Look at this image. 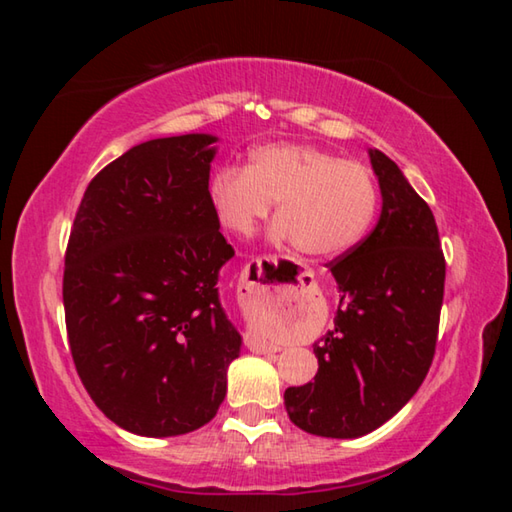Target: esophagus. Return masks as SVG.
<instances>
[{
	"label": "esophagus",
	"mask_w": 512,
	"mask_h": 512,
	"mask_svg": "<svg viewBox=\"0 0 512 512\" xmlns=\"http://www.w3.org/2000/svg\"><path fill=\"white\" fill-rule=\"evenodd\" d=\"M271 264H275V257H255V259H250L244 268V273H241L239 289H244L246 296L250 300H255L257 305H262V307L273 305V302L277 300V291H280V284H275L273 277L266 273V268ZM244 341H246V348L250 352H275L277 350L273 343H266L255 334H246Z\"/></svg>",
	"instance_id": "34e87169"
}]
</instances>
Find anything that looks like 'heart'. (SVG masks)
<instances>
[{"label": "heart", "instance_id": "heart-1", "mask_svg": "<svg viewBox=\"0 0 512 512\" xmlns=\"http://www.w3.org/2000/svg\"><path fill=\"white\" fill-rule=\"evenodd\" d=\"M216 216L235 235H250L277 203V235L300 253L332 257L366 235L377 210V183L366 164L311 144H266L248 167L223 164L210 180Z\"/></svg>", "mask_w": 512, "mask_h": 512}]
</instances>
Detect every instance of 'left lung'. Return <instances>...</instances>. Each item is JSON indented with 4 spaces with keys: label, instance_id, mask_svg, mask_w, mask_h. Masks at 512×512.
Here are the masks:
<instances>
[{
    "label": "left lung",
    "instance_id": "left-lung-1",
    "mask_svg": "<svg viewBox=\"0 0 512 512\" xmlns=\"http://www.w3.org/2000/svg\"><path fill=\"white\" fill-rule=\"evenodd\" d=\"M384 205L370 235L329 262L341 291L318 372L284 391L291 422L325 438L375 431L418 391L436 354L445 255L429 205L397 164L370 151Z\"/></svg>",
    "mask_w": 512,
    "mask_h": 512
}]
</instances>
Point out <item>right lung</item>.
<instances>
[{
  "label": "right lung",
  "instance_id": "obj_1",
  "mask_svg": "<svg viewBox=\"0 0 512 512\" xmlns=\"http://www.w3.org/2000/svg\"><path fill=\"white\" fill-rule=\"evenodd\" d=\"M212 135L133 146L90 180L65 250L69 352L92 402L137 436L210 422L241 336L219 300L235 255L210 201Z\"/></svg>",
  "mask_w": 512,
  "mask_h": 512
}]
</instances>
